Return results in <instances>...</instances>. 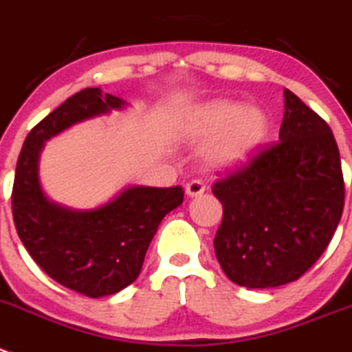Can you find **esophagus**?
<instances>
[{
    "mask_svg": "<svg viewBox=\"0 0 352 352\" xmlns=\"http://www.w3.org/2000/svg\"><path fill=\"white\" fill-rule=\"evenodd\" d=\"M185 192L190 199H195V197H200L206 192V185H204L202 182H190L188 185L185 186Z\"/></svg>",
    "mask_w": 352,
    "mask_h": 352,
    "instance_id": "34e87169",
    "label": "esophagus"
}]
</instances>
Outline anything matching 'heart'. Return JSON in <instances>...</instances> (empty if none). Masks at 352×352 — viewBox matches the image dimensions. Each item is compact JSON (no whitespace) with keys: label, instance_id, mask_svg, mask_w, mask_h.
<instances>
[{"label":"heart","instance_id":"1","mask_svg":"<svg viewBox=\"0 0 352 352\" xmlns=\"http://www.w3.org/2000/svg\"><path fill=\"white\" fill-rule=\"evenodd\" d=\"M267 131V116L256 105L214 100L197 107L186 119L183 135L190 142H209L200 159L209 170H230L249 160Z\"/></svg>","mask_w":352,"mask_h":352}]
</instances>
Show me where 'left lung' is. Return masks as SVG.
<instances>
[{
    "mask_svg": "<svg viewBox=\"0 0 352 352\" xmlns=\"http://www.w3.org/2000/svg\"><path fill=\"white\" fill-rule=\"evenodd\" d=\"M278 145L212 186L223 204L214 250L224 274L247 289L296 282L323 254L344 209L332 129L285 89Z\"/></svg>",
    "mask_w": 352,
    "mask_h": 352,
    "instance_id": "obj_1",
    "label": "left lung"
}]
</instances>
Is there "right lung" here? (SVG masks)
I'll list each match as a JSON object with an SVG mask.
<instances>
[{"label": "right lung", "mask_w": 352, "mask_h": 352, "mask_svg": "<svg viewBox=\"0 0 352 352\" xmlns=\"http://www.w3.org/2000/svg\"><path fill=\"white\" fill-rule=\"evenodd\" d=\"M126 107L128 102L100 88L82 89L31 129L16 160L12 210L20 240L50 278L93 299L120 292L138 278L160 221L182 206L185 192L129 185L102 206L72 209L45 193L39 157L60 133Z\"/></svg>", "instance_id": "obj_1"}]
</instances>
